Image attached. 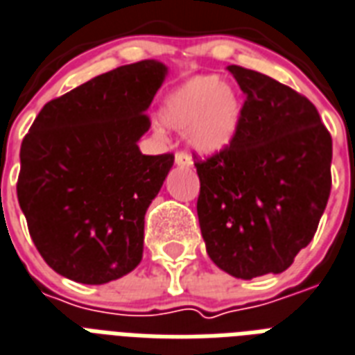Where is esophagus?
Instances as JSON below:
<instances>
[{"label":"esophagus","instance_id":"34e87169","mask_svg":"<svg viewBox=\"0 0 355 355\" xmlns=\"http://www.w3.org/2000/svg\"><path fill=\"white\" fill-rule=\"evenodd\" d=\"M175 162H177V166L180 167H191L193 166V162H191V156L188 153H177L175 154Z\"/></svg>","mask_w":355,"mask_h":355}]
</instances>
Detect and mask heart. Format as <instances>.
Segmentation results:
<instances>
[{"instance_id": "b5f03b06", "label": "heart", "mask_w": 355, "mask_h": 355, "mask_svg": "<svg viewBox=\"0 0 355 355\" xmlns=\"http://www.w3.org/2000/svg\"><path fill=\"white\" fill-rule=\"evenodd\" d=\"M162 121L169 128L186 132L197 153L216 154L234 141L242 121V102L218 76H196L164 100Z\"/></svg>"}]
</instances>
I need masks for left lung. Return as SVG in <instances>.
Here are the masks:
<instances>
[{
    "mask_svg": "<svg viewBox=\"0 0 355 355\" xmlns=\"http://www.w3.org/2000/svg\"><path fill=\"white\" fill-rule=\"evenodd\" d=\"M245 94L234 141L197 159V216L223 272L281 274L313 240L331 191V135L309 98L270 76L227 67Z\"/></svg>",
    "mask_w": 355,
    "mask_h": 355,
    "instance_id": "obj_1",
    "label": "left lung"
}]
</instances>
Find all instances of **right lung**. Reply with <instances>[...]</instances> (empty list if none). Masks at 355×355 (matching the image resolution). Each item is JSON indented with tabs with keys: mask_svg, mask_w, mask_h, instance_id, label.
Returning <instances> with one entry per match:
<instances>
[{
	"mask_svg": "<svg viewBox=\"0 0 355 355\" xmlns=\"http://www.w3.org/2000/svg\"><path fill=\"white\" fill-rule=\"evenodd\" d=\"M166 74L147 59L96 76L50 100L21 141L16 193L31 240L76 283H110L141 262L145 212L175 162L137 147Z\"/></svg>",
	"mask_w": 355,
	"mask_h": 355,
	"instance_id": "right-lung-1",
	"label": "right lung"
}]
</instances>
